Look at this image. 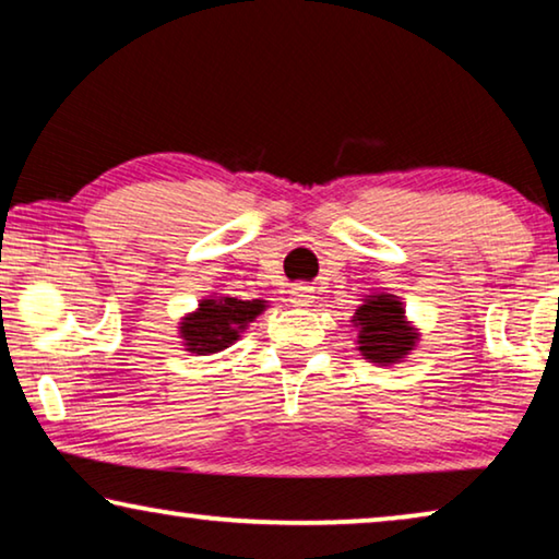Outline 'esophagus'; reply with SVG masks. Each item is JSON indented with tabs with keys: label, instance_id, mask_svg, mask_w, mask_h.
<instances>
[{
	"label": "esophagus",
	"instance_id": "obj_1",
	"mask_svg": "<svg viewBox=\"0 0 559 559\" xmlns=\"http://www.w3.org/2000/svg\"><path fill=\"white\" fill-rule=\"evenodd\" d=\"M313 288L311 286H306V283H294V286H290V304H296V306H311L313 304Z\"/></svg>",
	"mask_w": 559,
	"mask_h": 559
}]
</instances>
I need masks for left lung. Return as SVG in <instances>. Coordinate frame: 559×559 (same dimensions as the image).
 <instances>
[{
  "mask_svg": "<svg viewBox=\"0 0 559 559\" xmlns=\"http://www.w3.org/2000/svg\"><path fill=\"white\" fill-rule=\"evenodd\" d=\"M359 329V352L373 364H396L414 348L416 333L404 319L402 301L396 296H369L354 316Z\"/></svg>",
  "mask_w": 559,
  "mask_h": 559,
  "instance_id": "obj_1",
  "label": "left lung"
}]
</instances>
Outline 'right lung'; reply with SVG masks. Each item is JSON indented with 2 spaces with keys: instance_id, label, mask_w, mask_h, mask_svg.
Instances as JSON below:
<instances>
[{
  "instance_id": "obj_1",
  "label": "right lung",
  "mask_w": 559,
  "mask_h": 559,
  "mask_svg": "<svg viewBox=\"0 0 559 559\" xmlns=\"http://www.w3.org/2000/svg\"><path fill=\"white\" fill-rule=\"evenodd\" d=\"M265 308V301H240V298H205L195 313H188L180 323L182 344L188 352L207 356L228 348L238 341L246 323H251Z\"/></svg>"
}]
</instances>
